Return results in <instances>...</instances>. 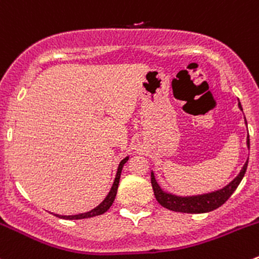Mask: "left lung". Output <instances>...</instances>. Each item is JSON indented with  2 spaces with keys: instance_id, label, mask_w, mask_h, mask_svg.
<instances>
[{
  "instance_id": "1",
  "label": "left lung",
  "mask_w": 259,
  "mask_h": 259,
  "mask_svg": "<svg viewBox=\"0 0 259 259\" xmlns=\"http://www.w3.org/2000/svg\"><path fill=\"white\" fill-rule=\"evenodd\" d=\"M238 107H239L240 111L243 112L242 104H240L239 101H238ZM244 123L245 126H247L245 117H244ZM247 147L249 148V136H247ZM247 166H248V160L245 161V163L243 165L242 170L239 171V174H238V175L235 176L229 184H227L224 188L210 191V193L198 194V195L180 196V195H175V194L166 193V191L158 185L153 171H151V184H152L153 194H155L156 200H157L163 208L172 211H179V213H188V214L209 213V211H213L219 208V206H222L223 204H224L225 201L232 196V194L234 193L235 189L238 188V185L240 184L242 179L244 178V174L245 171H247Z\"/></svg>"
}]
</instances>
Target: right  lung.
<instances>
[{
	"instance_id": "1",
	"label": "right lung",
	"mask_w": 259,
	"mask_h": 259,
	"mask_svg": "<svg viewBox=\"0 0 259 259\" xmlns=\"http://www.w3.org/2000/svg\"><path fill=\"white\" fill-rule=\"evenodd\" d=\"M130 156H127V157H124L123 160L119 162L118 165V170H117V174H116V178H114V181H113V185H112L111 190H109L108 195L104 198V200L102 201L101 204H99L98 206H96L94 209H92V210L87 211V213H80V214H75V215H59V214H54L55 217L58 218H61V219H66V220H75V219H85V218H93V217H97V215H101V214H104L107 210H108L109 208L112 206V204H113L114 199H116V195H117V190H118V185H119V179H121V172H122V168H123L124 163L128 161Z\"/></svg>"
}]
</instances>
